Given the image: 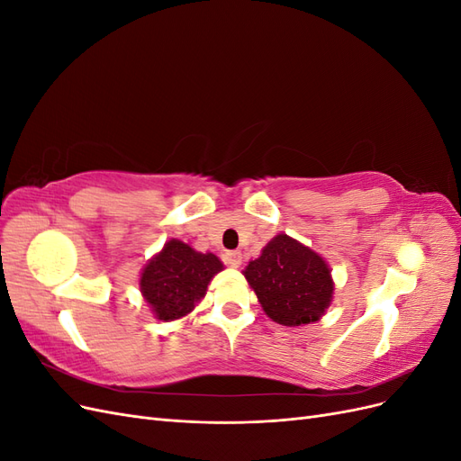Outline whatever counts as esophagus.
I'll return each instance as SVG.
<instances>
[{
	"mask_svg": "<svg viewBox=\"0 0 461 461\" xmlns=\"http://www.w3.org/2000/svg\"><path fill=\"white\" fill-rule=\"evenodd\" d=\"M225 263L230 265V267H240V265H242V254L239 252V249H232V252H227L225 254Z\"/></svg>",
	"mask_w": 461,
	"mask_h": 461,
	"instance_id": "1",
	"label": "esophagus"
}]
</instances>
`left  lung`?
<instances>
[{
    "instance_id": "1",
    "label": "left lung",
    "mask_w": 461,
    "mask_h": 461,
    "mask_svg": "<svg viewBox=\"0 0 461 461\" xmlns=\"http://www.w3.org/2000/svg\"><path fill=\"white\" fill-rule=\"evenodd\" d=\"M242 273L278 325L313 323L330 305L334 283L327 261L288 234H276Z\"/></svg>"
}]
</instances>
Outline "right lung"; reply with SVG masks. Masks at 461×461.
<instances>
[{"mask_svg": "<svg viewBox=\"0 0 461 461\" xmlns=\"http://www.w3.org/2000/svg\"><path fill=\"white\" fill-rule=\"evenodd\" d=\"M219 271L222 263L215 254L196 252L173 239L146 263L140 292L159 321H175L196 308Z\"/></svg>", "mask_w": 461, "mask_h": 461, "instance_id": "1", "label": "right lung"}]
</instances>
